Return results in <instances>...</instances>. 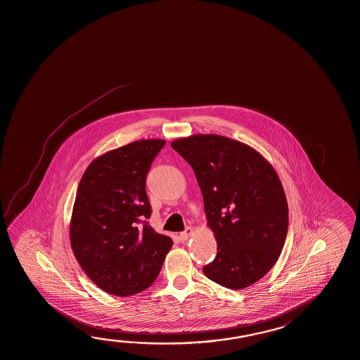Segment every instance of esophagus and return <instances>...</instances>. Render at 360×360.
<instances>
[{
  "label": "esophagus",
  "instance_id": "34e87169",
  "mask_svg": "<svg viewBox=\"0 0 360 360\" xmlns=\"http://www.w3.org/2000/svg\"><path fill=\"white\" fill-rule=\"evenodd\" d=\"M193 234V228H191V226H188L186 229H185V232H183V233H180V236H179V238H180V241L181 243H185V241H188L189 238H191V236Z\"/></svg>",
  "mask_w": 360,
  "mask_h": 360
}]
</instances>
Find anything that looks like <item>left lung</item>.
<instances>
[{
    "label": "left lung",
    "instance_id": "obj_1",
    "mask_svg": "<svg viewBox=\"0 0 360 360\" xmlns=\"http://www.w3.org/2000/svg\"><path fill=\"white\" fill-rule=\"evenodd\" d=\"M171 146L192 166L217 240V257L203 274L233 290L257 283L275 266L288 233L275 168L249 145L219 134L180 137Z\"/></svg>",
    "mask_w": 360,
    "mask_h": 360
}]
</instances>
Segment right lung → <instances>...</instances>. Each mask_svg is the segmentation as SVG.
Returning <instances> with one entry per match:
<instances>
[{
  "instance_id": "1",
  "label": "right lung",
  "mask_w": 360,
  "mask_h": 360,
  "mask_svg": "<svg viewBox=\"0 0 360 360\" xmlns=\"http://www.w3.org/2000/svg\"><path fill=\"white\" fill-rule=\"evenodd\" d=\"M166 141L139 140L108 151L86 167L77 186L70 241L85 275L103 292L128 297L158 277L172 240L157 233L145 183Z\"/></svg>"
}]
</instances>
